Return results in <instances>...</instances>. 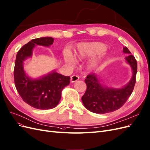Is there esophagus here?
<instances>
[{"instance_id":"esophagus-1","label":"esophagus","mask_w":150,"mask_h":150,"mask_svg":"<svg viewBox=\"0 0 150 150\" xmlns=\"http://www.w3.org/2000/svg\"><path fill=\"white\" fill-rule=\"evenodd\" d=\"M79 79V77L76 75H73L71 77V82H74L77 81H78Z\"/></svg>"}]
</instances>
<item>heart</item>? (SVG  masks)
<instances>
[{"instance_id":"b5f03b06","label":"heart","mask_w":150,"mask_h":150,"mask_svg":"<svg viewBox=\"0 0 150 150\" xmlns=\"http://www.w3.org/2000/svg\"><path fill=\"white\" fill-rule=\"evenodd\" d=\"M106 50V45L101 42L79 43L76 45L73 49V56L69 50L64 51L63 56L66 63L72 64L74 63L73 57L77 61H82L98 55L96 57L91 59L87 65V69L90 71H93L97 69L100 65L104 59V55L101 53H104Z\"/></svg>"}]
</instances>
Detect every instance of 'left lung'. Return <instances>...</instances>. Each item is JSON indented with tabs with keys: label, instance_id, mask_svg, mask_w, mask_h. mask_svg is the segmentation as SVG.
<instances>
[{
	"label": "left lung",
	"instance_id": "1",
	"mask_svg": "<svg viewBox=\"0 0 150 150\" xmlns=\"http://www.w3.org/2000/svg\"><path fill=\"white\" fill-rule=\"evenodd\" d=\"M123 52L128 54L125 59L132 71L130 81L125 86L115 88L103 84L99 76L97 74L87 76L85 79L87 89L81 98L87 110L96 113L112 112L120 108L131 95L136 82L137 63L127 47L123 48Z\"/></svg>",
	"mask_w": 150,
	"mask_h": 150
}]
</instances>
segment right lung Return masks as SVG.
<instances>
[{"label": "right lung", "instance_id": "obj_1", "mask_svg": "<svg viewBox=\"0 0 150 150\" xmlns=\"http://www.w3.org/2000/svg\"><path fill=\"white\" fill-rule=\"evenodd\" d=\"M54 38L43 37L33 39L18 51L14 68V81L16 89L23 100L37 109L48 110L59 104L61 91L68 86L70 77L61 75L53 70L38 78L29 77L24 70V61L32 57L37 46L50 47Z\"/></svg>", "mask_w": 150, "mask_h": 150}]
</instances>
